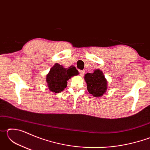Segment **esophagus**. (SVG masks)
I'll use <instances>...</instances> for the list:
<instances>
[{"mask_svg": "<svg viewBox=\"0 0 150 150\" xmlns=\"http://www.w3.org/2000/svg\"><path fill=\"white\" fill-rule=\"evenodd\" d=\"M84 73H85L84 71H82V70L79 71V73H80L81 76H83V75H84Z\"/></svg>", "mask_w": 150, "mask_h": 150, "instance_id": "obj_1", "label": "esophagus"}]
</instances>
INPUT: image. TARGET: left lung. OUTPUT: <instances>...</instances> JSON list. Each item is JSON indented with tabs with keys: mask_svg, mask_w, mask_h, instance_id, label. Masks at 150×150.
<instances>
[{
	"mask_svg": "<svg viewBox=\"0 0 150 150\" xmlns=\"http://www.w3.org/2000/svg\"><path fill=\"white\" fill-rule=\"evenodd\" d=\"M85 80L88 91L95 97L103 96L107 90V81L100 69H95L92 73H87L85 75Z\"/></svg>",
	"mask_w": 150,
	"mask_h": 150,
	"instance_id": "left-lung-1",
	"label": "left lung"
}]
</instances>
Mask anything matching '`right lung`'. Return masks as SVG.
<instances>
[{"instance_id":"obj_1","label":"right lung","mask_w":150,"mask_h":150,"mask_svg":"<svg viewBox=\"0 0 150 150\" xmlns=\"http://www.w3.org/2000/svg\"><path fill=\"white\" fill-rule=\"evenodd\" d=\"M78 74L79 71L75 67L65 68L62 65L55 63L46 75L48 88L53 93H61L67 87L69 79Z\"/></svg>"}]
</instances>
